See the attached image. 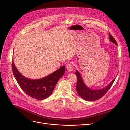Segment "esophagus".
Listing matches in <instances>:
<instances>
[{"instance_id": "obj_1", "label": "esophagus", "mask_w": 130, "mask_h": 130, "mask_svg": "<svg viewBox=\"0 0 130 130\" xmlns=\"http://www.w3.org/2000/svg\"><path fill=\"white\" fill-rule=\"evenodd\" d=\"M67 70L68 71H72V70H73V67H72V66L71 64H68L67 67Z\"/></svg>"}]
</instances>
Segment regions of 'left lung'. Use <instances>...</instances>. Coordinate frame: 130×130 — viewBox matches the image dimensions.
<instances>
[{"label": "left lung", "mask_w": 130, "mask_h": 130, "mask_svg": "<svg viewBox=\"0 0 130 130\" xmlns=\"http://www.w3.org/2000/svg\"><path fill=\"white\" fill-rule=\"evenodd\" d=\"M109 39L110 42H113L116 45L117 43L110 33H109ZM76 75L77 77V83L76 89L78 92V95L83 99L87 101H94L98 100L102 97L106 93L110 87L112 86L115 78L107 86L105 87L98 90H93L90 89L84 83L80 72L78 71H76Z\"/></svg>", "instance_id": "8db88e82"}]
</instances>
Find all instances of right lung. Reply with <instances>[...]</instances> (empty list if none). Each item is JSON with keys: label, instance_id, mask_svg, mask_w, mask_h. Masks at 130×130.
Instances as JSON below:
<instances>
[{"label": "right lung", "instance_id": "obj_1", "mask_svg": "<svg viewBox=\"0 0 130 130\" xmlns=\"http://www.w3.org/2000/svg\"><path fill=\"white\" fill-rule=\"evenodd\" d=\"M12 70L18 85L28 96L38 100H43L52 94L59 80L64 75L65 66L59 69L45 78L38 80H31L21 75L16 69L12 61Z\"/></svg>", "mask_w": 130, "mask_h": 130}]
</instances>
